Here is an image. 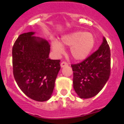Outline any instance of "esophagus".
<instances>
[{"label":"esophagus","mask_w":124,"mask_h":124,"mask_svg":"<svg viewBox=\"0 0 124 124\" xmlns=\"http://www.w3.org/2000/svg\"><path fill=\"white\" fill-rule=\"evenodd\" d=\"M68 65V63L67 62H66V61H63L62 63H61V66L62 68L64 67V66H66Z\"/></svg>","instance_id":"obj_1"}]
</instances>
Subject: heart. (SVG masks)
Instances as JSON below:
<instances>
[{
    "label": "heart",
    "instance_id": "heart-1",
    "mask_svg": "<svg viewBox=\"0 0 124 124\" xmlns=\"http://www.w3.org/2000/svg\"><path fill=\"white\" fill-rule=\"evenodd\" d=\"M94 35L91 32L78 31L66 35L61 38V42L63 45L70 48V54L76 60H83L86 59L94 46ZM53 49L57 54L63 51V48L58 41L52 42Z\"/></svg>",
    "mask_w": 124,
    "mask_h": 124
}]
</instances>
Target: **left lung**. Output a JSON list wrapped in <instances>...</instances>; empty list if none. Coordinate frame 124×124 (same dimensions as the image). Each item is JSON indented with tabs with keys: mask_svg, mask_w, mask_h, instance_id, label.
Returning a JSON list of instances; mask_svg holds the SVG:
<instances>
[{
	"mask_svg": "<svg viewBox=\"0 0 124 124\" xmlns=\"http://www.w3.org/2000/svg\"><path fill=\"white\" fill-rule=\"evenodd\" d=\"M71 67L73 87L79 97L88 99L97 94L110 74V50L106 38L97 51Z\"/></svg>",
	"mask_w": 124,
	"mask_h": 124,
	"instance_id": "8db88e82",
	"label": "left lung"
}]
</instances>
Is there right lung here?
I'll return each instance as SVG.
<instances>
[{
	"label": "right lung",
	"mask_w": 124,
	"mask_h": 124,
	"mask_svg": "<svg viewBox=\"0 0 124 124\" xmlns=\"http://www.w3.org/2000/svg\"><path fill=\"white\" fill-rule=\"evenodd\" d=\"M21 34L12 48L13 74L17 85L28 97L37 101L48 100L60 71V60H50L48 41Z\"/></svg>",
	"instance_id": "1"
}]
</instances>
